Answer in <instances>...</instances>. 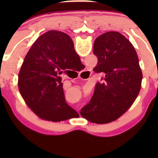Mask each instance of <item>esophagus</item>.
<instances>
[{
  "label": "esophagus",
  "mask_w": 158,
  "mask_h": 158,
  "mask_svg": "<svg viewBox=\"0 0 158 158\" xmlns=\"http://www.w3.org/2000/svg\"><path fill=\"white\" fill-rule=\"evenodd\" d=\"M90 75H91V71L90 70H88V68H86L85 70H82L80 74H79V77L81 78V79H88V78H90Z\"/></svg>",
  "instance_id": "obj_1"
}]
</instances>
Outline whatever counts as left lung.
<instances>
[{"mask_svg":"<svg viewBox=\"0 0 158 158\" xmlns=\"http://www.w3.org/2000/svg\"><path fill=\"white\" fill-rule=\"evenodd\" d=\"M98 59L95 73H103L90 102L81 108L84 118L97 124L116 120L129 109L138 96L143 74L131 43L118 32L109 31L94 41Z\"/></svg>","mask_w":158,"mask_h":158,"instance_id":"8db88e82","label":"left lung"}]
</instances>
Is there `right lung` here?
I'll return each mask as SVG.
<instances>
[{
	"instance_id": "obj_1",
	"label": "right lung",
	"mask_w": 158,
	"mask_h": 158,
	"mask_svg": "<svg viewBox=\"0 0 158 158\" xmlns=\"http://www.w3.org/2000/svg\"><path fill=\"white\" fill-rule=\"evenodd\" d=\"M81 64L68 34L50 30L38 38L23 59L18 81L21 97L38 117L52 122L77 117L65 102L61 75Z\"/></svg>"
}]
</instances>
